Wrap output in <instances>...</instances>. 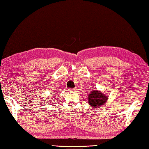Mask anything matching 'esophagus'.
Masks as SVG:
<instances>
[{"label":"esophagus","instance_id":"obj_1","mask_svg":"<svg viewBox=\"0 0 149 149\" xmlns=\"http://www.w3.org/2000/svg\"><path fill=\"white\" fill-rule=\"evenodd\" d=\"M75 90H75V88H69V91H74Z\"/></svg>","mask_w":149,"mask_h":149}]
</instances>
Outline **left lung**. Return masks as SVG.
<instances>
[{"mask_svg": "<svg viewBox=\"0 0 149 149\" xmlns=\"http://www.w3.org/2000/svg\"><path fill=\"white\" fill-rule=\"evenodd\" d=\"M107 100V97L102 93L99 92L97 90L91 91L88 95V102L91 107H98L104 105Z\"/></svg>", "mask_w": 149, "mask_h": 149, "instance_id": "8db88e82", "label": "left lung"}]
</instances>
